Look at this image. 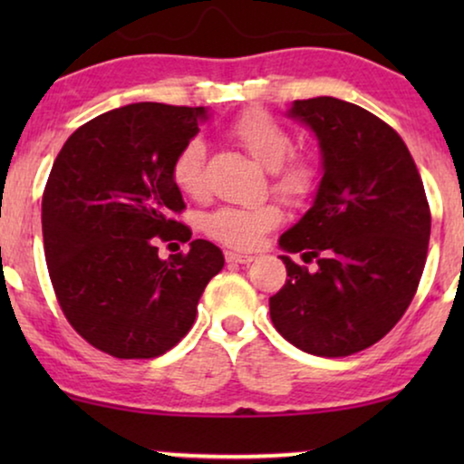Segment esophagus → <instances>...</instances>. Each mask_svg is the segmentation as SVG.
<instances>
[{
    "instance_id": "1",
    "label": "esophagus",
    "mask_w": 464,
    "mask_h": 464,
    "mask_svg": "<svg viewBox=\"0 0 464 464\" xmlns=\"http://www.w3.org/2000/svg\"><path fill=\"white\" fill-rule=\"evenodd\" d=\"M226 262L227 264H251L253 256H246V253H237V251H226Z\"/></svg>"
}]
</instances>
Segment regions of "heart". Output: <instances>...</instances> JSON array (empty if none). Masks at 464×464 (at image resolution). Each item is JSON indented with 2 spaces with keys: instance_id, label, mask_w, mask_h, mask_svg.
<instances>
[{
  "instance_id": "obj_1",
  "label": "heart",
  "mask_w": 464,
  "mask_h": 464,
  "mask_svg": "<svg viewBox=\"0 0 464 464\" xmlns=\"http://www.w3.org/2000/svg\"><path fill=\"white\" fill-rule=\"evenodd\" d=\"M232 137L272 173V189L289 202H304L319 183V167L310 156L291 154L294 137L266 111H246L232 124ZM207 148L202 139H189L173 160L175 186L188 196L205 192ZM276 205L224 207L207 215L205 230L211 238L232 249L249 251L262 243L264 234L281 224Z\"/></svg>"
}]
</instances>
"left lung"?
I'll return each mask as SVG.
<instances>
[{
    "label": "left lung",
    "instance_id": "8db88e82",
    "mask_svg": "<svg viewBox=\"0 0 464 464\" xmlns=\"http://www.w3.org/2000/svg\"><path fill=\"white\" fill-rule=\"evenodd\" d=\"M289 118L319 139L313 205L278 238L287 281L270 297L285 340L319 357H348L382 340L420 283L430 211L403 139L363 107L334 97L294 101ZM297 252L307 266L288 256Z\"/></svg>",
    "mask_w": 464,
    "mask_h": 464
}]
</instances>
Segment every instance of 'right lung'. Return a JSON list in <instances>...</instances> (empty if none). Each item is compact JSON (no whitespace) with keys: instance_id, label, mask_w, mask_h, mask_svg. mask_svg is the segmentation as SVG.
<instances>
[{"instance_id":"right-lung-1","label":"right lung","mask_w":464,"mask_h":464,"mask_svg":"<svg viewBox=\"0 0 464 464\" xmlns=\"http://www.w3.org/2000/svg\"><path fill=\"white\" fill-rule=\"evenodd\" d=\"M205 107L130 103L80 126L50 170L42 198L44 253L72 327L118 359H151L189 332L224 253L173 219L183 205L173 160ZM158 239L190 243L157 257Z\"/></svg>"}]
</instances>
